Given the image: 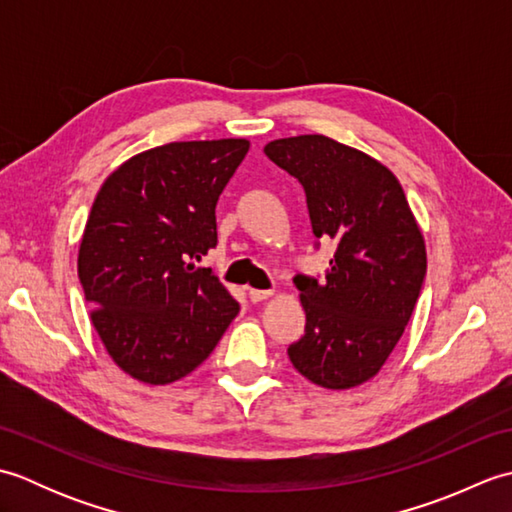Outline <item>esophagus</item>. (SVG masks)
<instances>
[{
  "label": "esophagus",
  "mask_w": 512,
  "mask_h": 512,
  "mask_svg": "<svg viewBox=\"0 0 512 512\" xmlns=\"http://www.w3.org/2000/svg\"><path fill=\"white\" fill-rule=\"evenodd\" d=\"M268 297H273V290H255V288L248 290V299L253 303H262Z\"/></svg>",
  "instance_id": "esophagus-1"
}]
</instances>
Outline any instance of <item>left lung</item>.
I'll return each mask as SVG.
<instances>
[{
  "instance_id": "8db88e82",
  "label": "left lung",
  "mask_w": 512,
  "mask_h": 512,
  "mask_svg": "<svg viewBox=\"0 0 512 512\" xmlns=\"http://www.w3.org/2000/svg\"><path fill=\"white\" fill-rule=\"evenodd\" d=\"M306 191L312 233L336 244L325 279L297 275L306 332L288 347L301 376L325 389L374 378L420 297L427 250L398 178L321 134L264 147Z\"/></svg>"
}]
</instances>
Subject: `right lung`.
I'll return each instance as SVG.
<instances>
[{"label":"right lung","mask_w":512,"mask_h":512,"mask_svg":"<svg viewBox=\"0 0 512 512\" xmlns=\"http://www.w3.org/2000/svg\"><path fill=\"white\" fill-rule=\"evenodd\" d=\"M246 138L189 140L123 162L96 193L79 248L92 325L125 374L167 385L204 363L239 303L211 268L215 204Z\"/></svg>","instance_id":"add662e5"}]
</instances>
